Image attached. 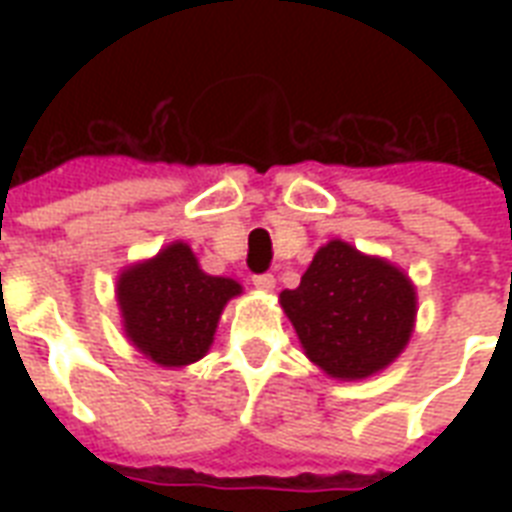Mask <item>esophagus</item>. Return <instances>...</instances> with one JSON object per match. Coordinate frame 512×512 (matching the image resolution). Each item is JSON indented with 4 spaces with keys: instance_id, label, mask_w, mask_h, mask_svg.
Wrapping results in <instances>:
<instances>
[{
    "instance_id": "esophagus-1",
    "label": "esophagus",
    "mask_w": 512,
    "mask_h": 512,
    "mask_svg": "<svg viewBox=\"0 0 512 512\" xmlns=\"http://www.w3.org/2000/svg\"><path fill=\"white\" fill-rule=\"evenodd\" d=\"M252 284H255V287L260 289V292H273V289H276V279H273L271 273L255 276V279H252Z\"/></svg>"
}]
</instances>
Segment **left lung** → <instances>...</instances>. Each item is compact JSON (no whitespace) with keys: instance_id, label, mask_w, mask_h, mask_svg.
I'll return each mask as SVG.
<instances>
[{"instance_id":"1","label":"left lung","mask_w":512,"mask_h":512,"mask_svg":"<svg viewBox=\"0 0 512 512\" xmlns=\"http://www.w3.org/2000/svg\"><path fill=\"white\" fill-rule=\"evenodd\" d=\"M279 303L311 364L342 382L388 369L417 321L412 279L385 257L342 239L319 247L300 287L284 289Z\"/></svg>"}]
</instances>
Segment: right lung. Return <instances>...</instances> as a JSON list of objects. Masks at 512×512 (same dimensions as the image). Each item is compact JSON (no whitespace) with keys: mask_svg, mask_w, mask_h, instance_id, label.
Wrapping results in <instances>:
<instances>
[{"mask_svg":"<svg viewBox=\"0 0 512 512\" xmlns=\"http://www.w3.org/2000/svg\"><path fill=\"white\" fill-rule=\"evenodd\" d=\"M241 292L231 276L201 271L199 257L180 239L116 276L124 337L164 369H183L207 356L225 305Z\"/></svg>","mask_w":512,"mask_h":512,"instance_id":"right-lung-1","label":"right lung"}]
</instances>
